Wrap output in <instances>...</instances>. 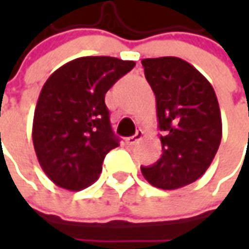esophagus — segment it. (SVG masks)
I'll list each match as a JSON object with an SVG mask.
<instances>
[{"label": "esophagus", "mask_w": 249, "mask_h": 249, "mask_svg": "<svg viewBox=\"0 0 249 249\" xmlns=\"http://www.w3.org/2000/svg\"><path fill=\"white\" fill-rule=\"evenodd\" d=\"M142 136H144L142 130H137V133H136L134 136H131V137H129V139L126 140V142H127L129 145H134V144H137L140 140L142 139Z\"/></svg>", "instance_id": "obj_1"}]
</instances>
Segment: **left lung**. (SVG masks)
Wrapping results in <instances>:
<instances>
[{
    "mask_svg": "<svg viewBox=\"0 0 249 249\" xmlns=\"http://www.w3.org/2000/svg\"><path fill=\"white\" fill-rule=\"evenodd\" d=\"M157 98L162 157L141 167L149 184L176 190L194 183L215 158L222 116L215 90L193 65L176 56L141 61Z\"/></svg>",
    "mask_w": 249,
    "mask_h": 249,
    "instance_id": "obj_1",
    "label": "left lung"
}]
</instances>
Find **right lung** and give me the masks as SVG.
Here are the masks:
<instances>
[{
	"label": "right lung",
	"mask_w": 249,
	"mask_h": 249,
	"mask_svg": "<svg viewBox=\"0 0 249 249\" xmlns=\"http://www.w3.org/2000/svg\"><path fill=\"white\" fill-rule=\"evenodd\" d=\"M134 66L113 56H83L45 82L34 110L33 145L56 186L80 191L98 180L105 155L119 145L105 94Z\"/></svg>",
	"instance_id": "right-lung-1"
}]
</instances>
